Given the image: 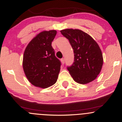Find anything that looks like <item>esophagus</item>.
Listing matches in <instances>:
<instances>
[{"mask_svg":"<svg viewBox=\"0 0 122 122\" xmlns=\"http://www.w3.org/2000/svg\"><path fill=\"white\" fill-rule=\"evenodd\" d=\"M61 63H62L63 64H64V63H65V61H64V58H61Z\"/></svg>","mask_w":122,"mask_h":122,"instance_id":"obj_1","label":"esophagus"}]
</instances>
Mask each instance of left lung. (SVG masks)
I'll return each instance as SVG.
<instances>
[{
  "mask_svg": "<svg viewBox=\"0 0 122 122\" xmlns=\"http://www.w3.org/2000/svg\"><path fill=\"white\" fill-rule=\"evenodd\" d=\"M61 32L69 40L74 51V63L67 67L74 81L82 84L94 81L101 72L103 63L97 43L79 29H66Z\"/></svg>",
  "mask_w": 122,
  "mask_h": 122,
  "instance_id": "obj_1",
  "label": "left lung"
}]
</instances>
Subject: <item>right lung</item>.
Wrapping results in <instances>:
<instances>
[{
  "mask_svg": "<svg viewBox=\"0 0 122 122\" xmlns=\"http://www.w3.org/2000/svg\"><path fill=\"white\" fill-rule=\"evenodd\" d=\"M56 31H43L28 44L23 56L25 74L33 86L46 88L57 81L61 62L55 56L51 42Z\"/></svg>",
  "mask_w": 122,
  "mask_h": 122,
  "instance_id": "obj_1",
  "label": "right lung"
}]
</instances>
